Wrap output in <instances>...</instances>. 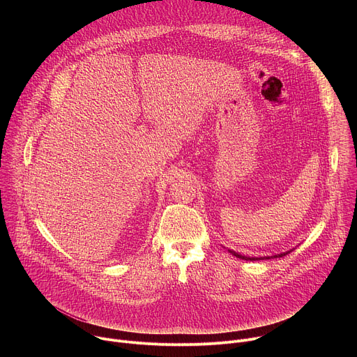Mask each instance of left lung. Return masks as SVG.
<instances>
[{
  "label": "left lung",
  "instance_id": "obj_1",
  "mask_svg": "<svg viewBox=\"0 0 357 357\" xmlns=\"http://www.w3.org/2000/svg\"><path fill=\"white\" fill-rule=\"evenodd\" d=\"M233 256H236L237 259H243V260H250V261H256V260H264V259H270V257H263V259H259V257H245V256H241V254H238V252H234V251H231V250H229ZM288 252H291V251H287V252H282V254H278V256H274V257H284V256H287Z\"/></svg>",
  "mask_w": 357,
  "mask_h": 357
}]
</instances>
